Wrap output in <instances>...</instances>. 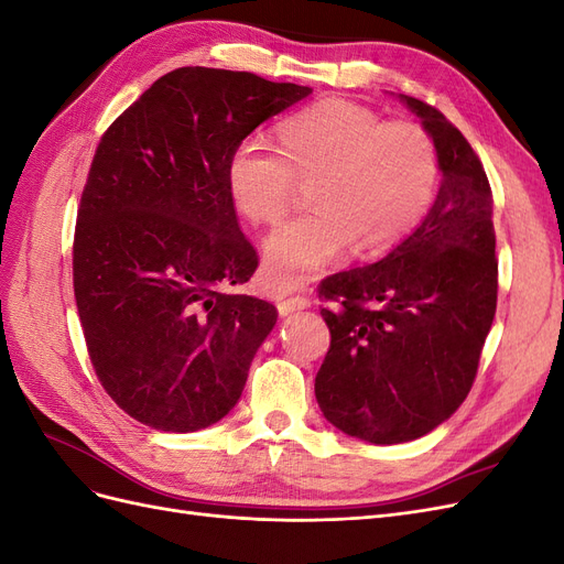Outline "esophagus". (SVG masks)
<instances>
[{"instance_id":"obj_1","label":"esophagus","mask_w":564,"mask_h":564,"mask_svg":"<svg viewBox=\"0 0 564 564\" xmlns=\"http://www.w3.org/2000/svg\"><path fill=\"white\" fill-rule=\"evenodd\" d=\"M311 301L305 296H282L278 299V311L280 315H289V313H296V311H303L308 308Z\"/></svg>"}]
</instances>
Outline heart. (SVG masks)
Masks as SVG:
<instances>
[{
	"label": "heart",
	"instance_id": "1",
	"mask_svg": "<svg viewBox=\"0 0 564 564\" xmlns=\"http://www.w3.org/2000/svg\"><path fill=\"white\" fill-rule=\"evenodd\" d=\"M301 183L311 214L289 220L263 245L272 292L311 282L352 245L360 256L400 245L429 214L440 183L431 131L386 119L348 98H324L280 124V145L261 135L235 145L226 166L230 199L259 226H275Z\"/></svg>",
	"mask_w": 564,
	"mask_h": 564
}]
</instances>
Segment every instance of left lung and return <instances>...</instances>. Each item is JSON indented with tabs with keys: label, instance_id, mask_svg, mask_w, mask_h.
I'll return each instance as SVG.
<instances>
[{
	"label": "left lung",
	"instance_id": "8db88e82",
	"mask_svg": "<svg viewBox=\"0 0 564 564\" xmlns=\"http://www.w3.org/2000/svg\"><path fill=\"white\" fill-rule=\"evenodd\" d=\"M431 131L442 185L423 224L371 265L322 280L332 344L315 377L329 423L373 445L416 440L468 398L497 313L494 199L480 158L437 108L400 96Z\"/></svg>",
	"mask_w": 564,
	"mask_h": 564
}]
</instances>
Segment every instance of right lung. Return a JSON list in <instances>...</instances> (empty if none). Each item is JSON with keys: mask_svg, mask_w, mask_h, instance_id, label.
<instances>
[{"mask_svg": "<svg viewBox=\"0 0 564 564\" xmlns=\"http://www.w3.org/2000/svg\"><path fill=\"white\" fill-rule=\"evenodd\" d=\"M308 94L178 67L100 135L75 224V301L100 386L150 429L191 433L224 419L275 327V305L230 292L259 256L226 166L256 127Z\"/></svg>", "mask_w": 564, "mask_h": 564, "instance_id": "obj_1", "label": "right lung"}]
</instances>
